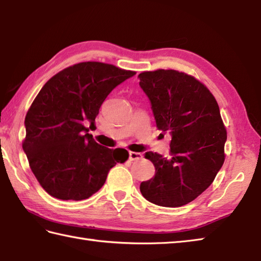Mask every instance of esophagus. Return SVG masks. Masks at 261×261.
<instances>
[{
	"mask_svg": "<svg viewBox=\"0 0 261 261\" xmlns=\"http://www.w3.org/2000/svg\"><path fill=\"white\" fill-rule=\"evenodd\" d=\"M142 158H143V155H142V153H139V152H133V151L129 152V160L130 161L140 160Z\"/></svg>",
	"mask_w": 261,
	"mask_h": 261,
	"instance_id": "esophagus-1",
	"label": "esophagus"
}]
</instances>
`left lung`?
<instances>
[{
  "label": "left lung",
  "instance_id": "8db88e82",
  "mask_svg": "<svg viewBox=\"0 0 261 261\" xmlns=\"http://www.w3.org/2000/svg\"><path fill=\"white\" fill-rule=\"evenodd\" d=\"M140 86L149 97L156 127L168 132L170 159L149 151L155 174L142 181V195L161 207H181L213 183L225 160L227 132L207 86L173 69L143 71Z\"/></svg>",
  "mask_w": 261,
  "mask_h": 261
}]
</instances>
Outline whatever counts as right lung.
I'll return each mask as SVG.
<instances>
[{
    "label": "right lung",
    "mask_w": 261,
    "mask_h": 261,
    "mask_svg": "<svg viewBox=\"0 0 261 261\" xmlns=\"http://www.w3.org/2000/svg\"><path fill=\"white\" fill-rule=\"evenodd\" d=\"M135 73L109 63L81 62L58 72L39 91L24 118L22 149L38 183L53 198H90L112 167L128 159V152L96 143L85 122L94 126L106 97Z\"/></svg>",
    "instance_id": "right-lung-1"
}]
</instances>
